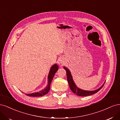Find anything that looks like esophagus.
Segmentation results:
<instances>
[{"mask_svg":"<svg viewBox=\"0 0 120 120\" xmlns=\"http://www.w3.org/2000/svg\"><path fill=\"white\" fill-rule=\"evenodd\" d=\"M60 63H62L63 62V61L62 60H60Z\"/></svg>","mask_w":120,"mask_h":120,"instance_id":"esophagus-1","label":"esophagus"}]
</instances>
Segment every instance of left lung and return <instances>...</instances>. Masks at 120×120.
Segmentation results:
<instances>
[{
	"instance_id": "1",
	"label": "left lung",
	"mask_w": 120,
	"mask_h": 120,
	"mask_svg": "<svg viewBox=\"0 0 120 120\" xmlns=\"http://www.w3.org/2000/svg\"><path fill=\"white\" fill-rule=\"evenodd\" d=\"M64 69L66 70V71L67 78V81L69 85V87H70L71 91L77 95L79 96H89V95L94 94L96 93H97L99 90H101L104 86V84H103L102 86L100 87V88H99L98 89L95 91H85L82 89H80L77 87L76 86V85L75 84L74 81L73 80L72 77V75H71V73L70 71H69L67 68H66L65 67H64Z\"/></svg>"
}]
</instances>
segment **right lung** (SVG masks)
<instances>
[{
    "label": "right lung",
    "mask_w": 120,
    "mask_h": 120,
    "mask_svg": "<svg viewBox=\"0 0 120 120\" xmlns=\"http://www.w3.org/2000/svg\"><path fill=\"white\" fill-rule=\"evenodd\" d=\"M58 70V67L57 64L54 65L51 67V69H50V70L48 75V84L47 87H46L45 89H44L43 90L39 91V92L34 93H32V94H26V95L27 96H30V97H40L42 96H44L46 94H47L50 90V84H51V81L53 80L54 76L55 74Z\"/></svg>",
    "instance_id": "obj_1"
}]
</instances>
